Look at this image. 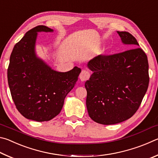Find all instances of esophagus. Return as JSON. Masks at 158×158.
<instances>
[{"mask_svg": "<svg viewBox=\"0 0 158 158\" xmlns=\"http://www.w3.org/2000/svg\"><path fill=\"white\" fill-rule=\"evenodd\" d=\"M90 76V74L89 71L85 70V69H83L81 74H79V79L81 81H85L88 79H89Z\"/></svg>", "mask_w": 158, "mask_h": 158, "instance_id": "1", "label": "esophagus"}]
</instances>
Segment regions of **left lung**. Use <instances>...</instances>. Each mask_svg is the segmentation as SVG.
Here are the masks:
<instances>
[{"mask_svg":"<svg viewBox=\"0 0 158 158\" xmlns=\"http://www.w3.org/2000/svg\"><path fill=\"white\" fill-rule=\"evenodd\" d=\"M127 49L116 54L99 55L88 63L93 72L85 83L86 107L93 121L113 125L126 121L136 113L149 84L148 63L135 37L117 31ZM137 47V48H135Z\"/></svg>","mask_w":158,"mask_h":158,"instance_id":"1","label":"left lung"}]
</instances>
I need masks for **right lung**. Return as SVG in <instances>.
Here are the masks:
<instances>
[{"mask_svg":"<svg viewBox=\"0 0 158 158\" xmlns=\"http://www.w3.org/2000/svg\"><path fill=\"white\" fill-rule=\"evenodd\" d=\"M53 31L45 26L28 31L13 48L7 69L10 93L17 110L26 118L38 122L50 121L60 113L81 73L77 67L66 73L53 70L37 56V33Z\"/></svg>","mask_w":158,"mask_h":158,"instance_id":"add662e5","label":"right lung"}]
</instances>
